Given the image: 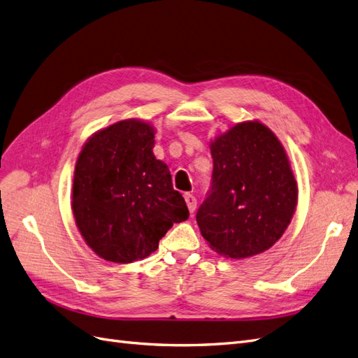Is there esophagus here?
I'll list each match as a JSON object with an SVG mask.
<instances>
[{
	"mask_svg": "<svg viewBox=\"0 0 358 358\" xmlns=\"http://www.w3.org/2000/svg\"><path fill=\"white\" fill-rule=\"evenodd\" d=\"M183 197H185V201H187V206H188L189 212L194 213V210H196V208H197V199L194 197L192 194H189V192H187Z\"/></svg>",
	"mask_w": 358,
	"mask_h": 358,
	"instance_id": "34e87169",
	"label": "esophagus"
}]
</instances>
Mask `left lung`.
<instances>
[{
	"instance_id": "1",
	"label": "left lung",
	"mask_w": 358,
	"mask_h": 358,
	"mask_svg": "<svg viewBox=\"0 0 358 358\" xmlns=\"http://www.w3.org/2000/svg\"><path fill=\"white\" fill-rule=\"evenodd\" d=\"M212 185L197 210L201 236L227 258L272 248L297 204V182L284 146L258 121L241 122L210 143Z\"/></svg>"
}]
</instances>
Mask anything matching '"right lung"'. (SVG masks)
<instances>
[{"label":"right lung","mask_w":358,"mask_h":358,"mask_svg":"<svg viewBox=\"0 0 358 358\" xmlns=\"http://www.w3.org/2000/svg\"><path fill=\"white\" fill-rule=\"evenodd\" d=\"M154 134V127L138 119L119 121L90 137L76 162V225L107 262L149 257L173 224L189 216L167 164L152 152Z\"/></svg>","instance_id":"1"}]
</instances>
